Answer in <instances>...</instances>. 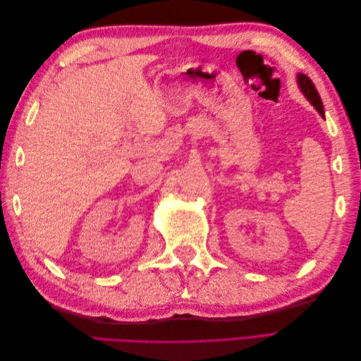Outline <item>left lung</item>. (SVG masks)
Listing matches in <instances>:
<instances>
[{
    "instance_id": "left-lung-1",
    "label": "left lung",
    "mask_w": 361,
    "mask_h": 361,
    "mask_svg": "<svg viewBox=\"0 0 361 361\" xmlns=\"http://www.w3.org/2000/svg\"><path fill=\"white\" fill-rule=\"evenodd\" d=\"M297 82H298V87H300L301 93L305 96V99H307L314 106L316 111H318L322 117H325L321 96H319L318 90H316V87H314V84L312 82V80L309 78V76L304 75V73H298L297 75Z\"/></svg>"
}]
</instances>
